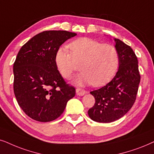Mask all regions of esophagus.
Masks as SVG:
<instances>
[{
	"label": "esophagus",
	"mask_w": 154,
	"mask_h": 154,
	"mask_svg": "<svg viewBox=\"0 0 154 154\" xmlns=\"http://www.w3.org/2000/svg\"><path fill=\"white\" fill-rule=\"evenodd\" d=\"M76 94L77 96H83L85 94V90L81 89V88H77L76 89Z\"/></svg>",
	"instance_id": "1"
}]
</instances>
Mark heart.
Here are the masks:
<instances>
[{
  "mask_svg": "<svg viewBox=\"0 0 154 154\" xmlns=\"http://www.w3.org/2000/svg\"><path fill=\"white\" fill-rule=\"evenodd\" d=\"M60 48L55 56L57 69L65 79H70L81 64L82 72L75 79L78 85L98 87L108 82L116 75L120 63L118 49L111 44H103L90 38H80Z\"/></svg>",
  "mask_w": 154,
  "mask_h": 154,
  "instance_id": "obj_1",
  "label": "heart"
}]
</instances>
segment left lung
<instances>
[{
  "label": "left lung",
  "instance_id": "obj_1",
  "mask_svg": "<svg viewBox=\"0 0 154 154\" xmlns=\"http://www.w3.org/2000/svg\"><path fill=\"white\" fill-rule=\"evenodd\" d=\"M115 42L120 56L118 70L107 85L90 92L95 98V103L88 115L98 122H111L124 116L134 105L140 82L134 52L118 38H115Z\"/></svg>",
  "mask_w": 154,
  "mask_h": 154
}]
</instances>
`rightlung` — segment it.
Wrapping results in <instances>:
<instances>
[{"label": "right lung", "mask_w": 154, "mask_h": 154, "mask_svg": "<svg viewBox=\"0 0 154 154\" xmlns=\"http://www.w3.org/2000/svg\"><path fill=\"white\" fill-rule=\"evenodd\" d=\"M76 33L44 31L22 46L13 65V89L26 115L38 122H50L61 116L75 89L65 82L57 69L55 56L65 41Z\"/></svg>", "instance_id": "obj_1"}]
</instances>
